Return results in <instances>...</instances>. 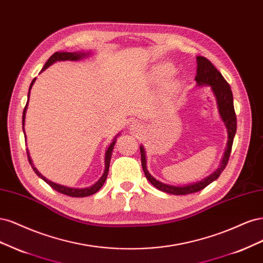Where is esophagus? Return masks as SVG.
<instances>
[{
    "label": "esophagus",
    "instance_id": "obj_1",
    "mask_svg": "<svg viewBox=\"0 0 263 263\" xmlns=\"http://www.w3.org/2000/svg\"><path fill=\"white\" fill-rule=\"evenodd\" d=\"M131 126V130H134V131H139V124L138 123H135V122H132V124L130 125Z\"/></svg>",
    "mask_w": 263,
    "mask_h": 263
}]
</instances>
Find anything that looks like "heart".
<instances>
[{
    "instance_id": "obj_1",
    "label": "heart",
    "mask_w": 263,
    "mask_h": 263,
    "mask_svg": "<svg viewBox=\"0 0 263 263\" xmlns=\"http://www.w3.org/2000/svg\"><path fill=\"white\" fill-rule=\"evenodd\" d=\"M173 72V66L169 64H164L158 66L155 70V75L157 78H164V76H167Z\"/></svg>"
}]
</instances>
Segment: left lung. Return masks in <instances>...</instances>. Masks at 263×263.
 Returning <instances> with one entry per match:
<instances>
[{"label": "left lung", "mask_w": 263, "mask_h": 263, "mask_svg": "<svg viewBox=\"0 0 263 263\" xmlns=\"http://www.w3.org/2000/svg\"><path fill=\"white\" fill-rule=\"evenodd\" d=\"M197 75H196V82L197 86H204L209 85L211 86L212 90H213V94L216 98V103L218 107V112L221 116L223 122L225 123V126L227 129L228 133V141H227V147L224 153L223 159L221 162V166H219L216 171L211 174L209 177L204 178V179L193 182L187 185H171L166 184L156 180L155 178L152 176L147 168H146V156H145V149L141 145V162H142V168L143 172L145 174L147 180L157 188L160 191H164L171 194H176V196H180V194H189L198 192L202 189H204L206 185H209L211 182H213L222 174V172L225 169L228 159L231 156L232 146L234 142V137L236 134L237 129V119H236V114L234 109V100H233V92L231 89L230 84H228L223 75L217 71L216 67L209 61L204 57H197Z\"/></svg>", "instance_id": "obj_1"}]
</instances>
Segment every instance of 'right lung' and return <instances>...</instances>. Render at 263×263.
I'll list each match as a JSON object with an SVG mask.
<instances>
[{"label": "right lung", "mask_w": 263, "mask_h": 263, "mask_svg": "<svg viewBox=\"0 0 263 263\" xmlns=\"http://www.w3.org/2000/svg\"><path fill=\"white\" fill-rule=\"evenodd\" d=\"M89 55V52L88 53H85V52H55L53 53L51 57L49 58V60L46 62L45 66L42 67V71H45L47 67H49L50 65H51L52 63L57 62V61H66V60H70V61H76V60H80V59L84 58V57H87ZM36 79H33L30 86H29V91H28V99H29V94H30V89H31V86L32 84L35 83ZM27 105H28V100H27V104L26 106H25L24 108V111H23V131L25 132L24 130V125H25V115H26V110H27ZM119 135V134H118ZM117 138V137H116ZM116 138L114 139V141L111 142V144H110L109 147L107 148L106 151V155H105V172H104V175L100 177V179L94 183L92 185H90V187H87V188H70V187H65V185H62V184H59V183H54L52 181L48 180L46 177L42 176L38 171L37 168L32 165V162H31V158L29 156V153H28V149H27V156H28V160H29V164L31 165L33 172H35L38 177H40L42 180L46 181L50 187L53 188L55 191L60 192L62 194H65V196H69V197H75V198H83V197H88V196H91V194L96 193L101 187H103L105 181H106V178L108 176V171H109V165H110V159H111V154H112V149L115 147V144H116ZM25 139H26V135H25Z\"/></svg>", "instance_id": "1"}]
</instances>
